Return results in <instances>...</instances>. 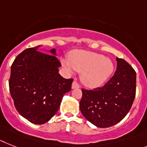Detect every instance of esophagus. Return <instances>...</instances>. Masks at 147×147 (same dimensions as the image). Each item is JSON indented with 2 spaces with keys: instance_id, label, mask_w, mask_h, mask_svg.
<instances>
[{
  "instance_id": "esophagus-1",
  "label": "esophagus",
  "mask_w": 147,
  "mask_h": 147,
  "mask_svg": "<svg viewBox=\"0 0 147 147\" xmlns=\"http://www.w3.org/2000/svg\"><path fill=\"white\" fill-rule=\"evenodd\" d=\"M80 88V85L77 83V82L76 81H74L72 83V88L73 89H74V88Z\"/></svg>"
}]
</instances>
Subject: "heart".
I'll return each mask as SVG.
<instances>
[{"mask_svg": "<svg viewBox=\"0 0 147 147\" xmlns=\"http://www.w3.org/2000/svg\"><path fill=\"white\" fill-rule=\"evenodd\" d=\"M70 61H63L65 68L81 73V81L88 88L100 86L114 71L113 61L104 55L92 52L76 50L70 55Z\"/></svg>", "mask_w": 147, "mask_h": 147, "instance_id": "obj_1", "label": "heart"}]
</instances>
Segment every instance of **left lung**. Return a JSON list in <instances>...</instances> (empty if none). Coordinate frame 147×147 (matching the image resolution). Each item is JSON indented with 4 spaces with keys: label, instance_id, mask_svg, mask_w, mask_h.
Wrapping results in <instances>:
<instances>
[{
    "label": "left lung",
    "instance_id": "obj_1",
    "mask_svg": "<svg viewBox=\"0 0 147 147\" xmlns=\"http://www.w3.org/2000/svg\"><path fill=\"white\" fill-rule=\"evenodd\" d=\"M117 68L103 87L82 88L80 102L82 114L99 128H108L127 115L136 94V72L124 59L116 58Z\"/></svg>",
    "mask_w": 147,
    "mask_h": 147
}]
</instances>
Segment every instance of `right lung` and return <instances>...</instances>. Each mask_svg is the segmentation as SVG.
I'll return each mask as SVG.
<instances>
[{
    "instance_id": "right-lung-1",
    "label": "right lung",
    "mask_w": 147,
    "mask_h": 147,
    "mask_svg": "<svg viewBox=\"0 0 147 147\" xmlns=\"http://www.w3.org/2000/svg\"><path fill=\"white\" fill-rule=\"evenodd\" d=\"M40 45L18 55L11 66L9 92L19 114L34 124H44L57 113L70 92L73 79L59 74L61 66L56 49L40 52Z\"/></svg>"
}]
</instances>
